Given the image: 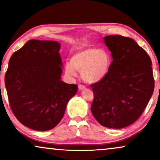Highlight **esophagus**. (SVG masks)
<instances>
[{
	"instance_id": "esophagus-1",
	"label": "esophagus",
	"mask_w": 160,
	"mask_h": 160,
	"mask_svg": "<svg viewBox=\"0 0 160 160\" xmlns=\"http://www.w3.org/2000/svg\"><path fill=\"white\" fill-rule=\"evenodd\" d=\"M85 88H86V87H85L84 85L78 84V89H79L80 90H82V89H84Z\"/></svg>"
}]
</instances>
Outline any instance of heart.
<instances>
[{
  "mask_svg": "<svg viewBox=\"0 0 160 160\" xmlns=\"http://www.w3.org/2000/svg\"><path fill=\"white\" fill-rule=\"evenodd\" d=\"M111 60L108 52L97 47H85L76 52L71 62L65 64V73L76 76V70L81 72L85 82L96 83L106 76L110 71Z\"/></svg>",
  "mask_w": 160,
  "mask_h": 160,
  "instance_id": "obj_1",
  "label": "heart"
}]
</instances>
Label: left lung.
Masks as SVG:
<instances>
[{"instance_id":"8db88e82","label":"left lung","mask_w":160,"mask_h":160,"mask_svg":"<svg viewBox=\"0 0 160 160\" xmlns=\"http://www.w3.org/2000/svg\"><path fill=\"white\" fill-rule=\"evenodd\" d=\"M113 61L108 73L92 84L91 111L102 126L121 129L145 110L154 89L150 57L133 39L119 35L103 38Z\"/></svg>"}]
</instances>
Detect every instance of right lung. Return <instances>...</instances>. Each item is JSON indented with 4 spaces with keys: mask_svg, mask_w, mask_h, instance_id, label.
<instances>
[{
    "mask_svg": "<svg viewBox=\"0 0 160 160\" xmlns=\"http://www.w3.org/2000/svg\"><path fill=\"white\" fill-rule=\"evenodd\" d=\"M60 44L54 41H28L11 57L5 86L17 120L38 131L49 130L64 116L76 84L60 80Z\"/></svg>",
    "mask_w": 160,
    "mask_h": 160,
    "instance_id": "1",
    "label": "right lung"
}]
</instances>
